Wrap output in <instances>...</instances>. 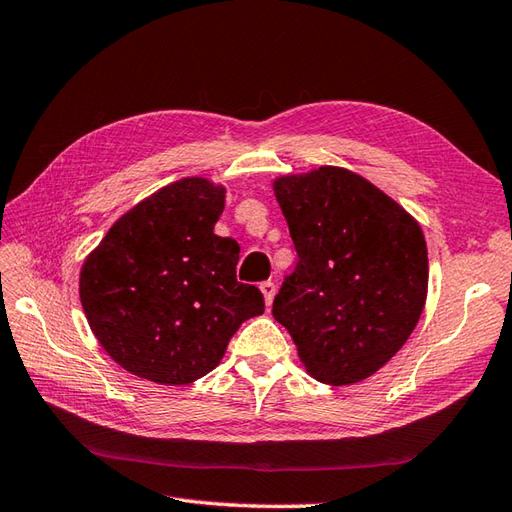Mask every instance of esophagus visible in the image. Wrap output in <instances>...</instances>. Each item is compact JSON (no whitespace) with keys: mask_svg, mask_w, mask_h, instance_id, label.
I'll return each instance as SVG.
<instances>
[{"mask_svg":"<svg viewBox=\"0 0 512 512\" xmlns=\"http://www.w3.org/2000/svg\"><path fill=\"white\" fill-rule=\"evenodd\" d=\"M259 290H261V294H264L266 305H270L272 299H275V283H272V281H264V283L259 285Z\"/></svg>","mask_w":512,"mask_h":512,"instance_id":"34e87169","label":"esophagus"}]
</instances>
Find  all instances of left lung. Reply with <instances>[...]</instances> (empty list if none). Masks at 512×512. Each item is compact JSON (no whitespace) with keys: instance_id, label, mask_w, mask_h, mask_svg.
<instances>
[{"instance_id":"8db88e82","label":"left lung","mask_w":512,"mask_h":512,"mask_svg":"<svg viewBox=\"0 0 512 512\" xmlns=\"http://www.w3.org/2000/svg\"><path fill=\"white\" fill-rule=\"evenodd\" d=\"M272 187L299 255L272 316L318 382H362L421 318L430 272L419 222L366 178L334 165L279 176Z\"/></svg>"}]
</instances>
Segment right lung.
<instances>
[{
    "label": "right lung",
    "mask_w": 512,
    "mask_h": 512,
    "mask_svg": "<svg viewBox=\"0 0 512 512\" xmlns=\"http://www.w3.org/2000/svg\"><path fill=\"white\" fill-rule=\"evenodd\" d=\"M227 189L181 178L117 220L80 270L93 336L128 373L183 386L213 371L264 294L240 283V244L213 227Z\"/></svg>",
    "instance_id": "right-lung-1"
}]
</instances>
